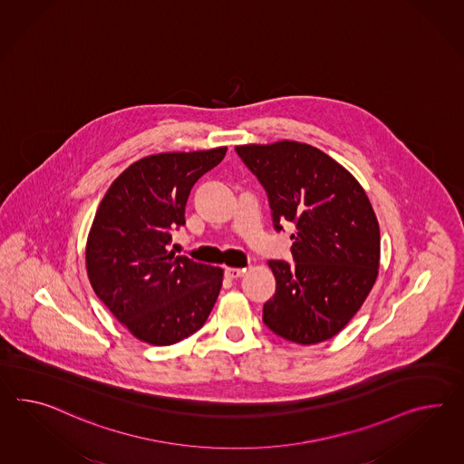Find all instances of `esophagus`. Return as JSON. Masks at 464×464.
<instances>
[{
	"instance_id": "1",
	"label": "esophagus",
	"mask_w": 464,
	"mask_h": 464,
	"mask_svg": "<svg viewBox=\"0 0 464 464\" xmlns=\"http://www.w3.org/2000/svg\"><path fill=\"white\" fill-rule=\"evenodd\" d=\"M246 273V269H238V267H226V276L228 279H237L242 274Z\"/></svg>"
}]
</instances>
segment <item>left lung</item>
I'll list each match as a JSON object with an SVG mask.
<instances>
[{"label": "left lung", "instance_id": "1", "mask_svg": "<svg viewBox=\"0 0 464 464\" xmlns=\"http://www.w3.org/2000/svg\"><path fill=\"white\" fill-rule=\"evenodd\" d=\"M269 198L274 228L293 222L295 266L269 261L276 293L262 321L295 343L342 332L375 285L381 228L369 197L340 163L296 141L236 148Z\"/></svg>", "mask_w": 464, "mask_h": 464}]
</instances>
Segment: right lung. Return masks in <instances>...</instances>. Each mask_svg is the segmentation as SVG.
Instances as JSON below:
<instances>
[{"label":"right lung","mask_w":464,"mask_h":464,"mask_svg":"<svg viewBox=\"0 0 464 464\" xmlns=\"http://www.w3.org/2000/svg\"><path fill=\"white\" fill-rule=\"evenodd\" d=\"M227 148L146 156L109 187L87 238V276L97 297L146 343L167 346L200 330L214 308L224 271L169 252L185 226L197 179Z\"/></svg>","instance_id":"add662e5"}]
</instances>
